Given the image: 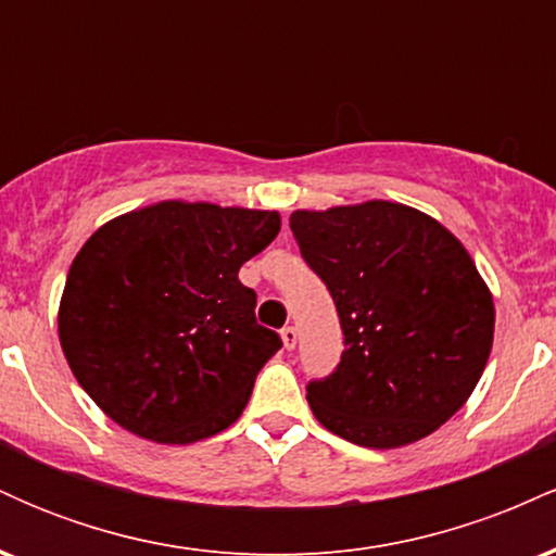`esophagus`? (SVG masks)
Here are the masks:
<instances>
[{
  "label": "esophagus",
  "mask_w": 556,
  "mask_h": 556,
  "mask_svg": "<svg viewBox=\"0 0 556 556\" xmlns=\"http://www.w3.org/2000/svg\"><path fill=\"white\" fill-rule=\"evenodd\" d=\"M282 342H285L287 350L295 348V342H298V329H295V327H285V329H282Z\"/></svg>",
  "instance_id": "obj_1"
}]
</instances>
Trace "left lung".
<instances>
[{
	"label": "left lung",
	"mask_w": 556,
	"mask_h": 556,
	"mask_svg": "<svg viewBox=\"0 0 556 556\" xmlns=\"http://www.w3.org/2000/svg\"><path fill=\"white\" fill-rule=\"evenodd\" d=\"M290 229L344 331L337 371L308 384L324 429L371 450L420 442L468 402L494 342V298L465 245L394 201L298 208Z\"/></svg>",
	"instance_id": "1"
}]
</instances>
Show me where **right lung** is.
<instances>
[{"label": "right lung", "mask_w": 556, "mask_h": 556, "mask_svg": "<svg viewBox=\"0 0 556 556\" xmlns=\"http://www.w3.org/2000/svg\"><path fill=\"white\" fill-rule=\"evenodd\" d=\"M279 227V212L159 201L83 242L56 331L70 371L114 424L195 444L242 416L282 340L256 321L238 271Z\"/></svg>", "instance_id": "1"}]
</instances>
